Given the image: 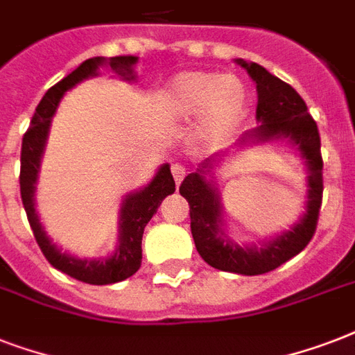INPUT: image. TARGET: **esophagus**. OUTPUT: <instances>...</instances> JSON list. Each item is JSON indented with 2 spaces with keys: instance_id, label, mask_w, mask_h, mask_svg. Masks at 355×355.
<instances>
[{
  "instance_id": "esophagus-1",
  "label": "esophagus",
  "mask_w": 355,
  "mask_h": 355,
  "mask_svg": "<svg viewBox=\"0 0 355 355\" xmlns=\"http://www.w3.org/2000/svg\"><path fill=\"white\" fill-rule=\"evenodd\" d=\"M171 175H173V178H175V184L178 186V184L184 180V177H186V167H184L182 164H173Z\"/></svg>"
}]
</instances>
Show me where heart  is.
Returning <instances> with one entry per match:
<instances>
[{
  "instance_id": "heart-1",
  "label": "heart",
  "mask_w": 355,
  "mask_h": 355,
  "mask_svg": "<svg viewBox=\"0 0 355 355\" xmlns=\"http://www.w3.org/2000/svg\"><path fill=\"white\" fill-rule=\"evenodd\" d=\"M162 110L173 121H193L200 116V136L223 141L245 119L248 92L241 79L214 71H186L169 80L162 92Z\"/></svg>"
}]
</instances>
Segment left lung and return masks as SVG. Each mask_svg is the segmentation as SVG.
<instances>
[{"instance_id":"8db88e82","label":"left lung","mask_w":355,"mask_h":355,"mask_svg":"<svg viewBox=\"0 0 355 355\" xmlns=\"http://www.w3.org/2000/svg\"><path fill=\"white\" fill-rule=\"evenodd\" d=\"M236 62L247 69L258 90L256 119L261 125L256 130L247 132L245 139H252L254 144L270 141V139H287L297 147L308 166L306 214L291 230L282 232L276 239L265 243L263 247H256V245L239 247L223 230V206L219 193L216 186L206 180V173H210L214 166L211 162L217 160L208 158L199 171L189 173L180 184L178 191L188 200L191 236L200 258L219 270L256 276L278 269L293 256L302 252L311 241L317 230L320 205H322V189H324L322 156H320V136L317 123L309 116L308 107L297 90L269 73L259 64L245 62L241 58H237Z\"/></svg>"}]
</instances>
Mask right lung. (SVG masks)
Listing matches in <instances>:
<instances>
[{
  "mask_svg": "<svg viewBox=\"0 0 355 355\" xmlns=\"http://www.w3.org/2000/svg\"><path fill=\"white\" fill-rule=\"evenodd\" d=\"M107 62L103 57L88 58L73 69L68 77L51 86L42 97L36 107V112L31 119V127L21 139V167H19V193L24 202L25 214L33 228L38 247L44 252L46 259L55 267L62 270L64 275L71 276L75 280L92 284V286H107L116 284L128 276H132L141 265V237H144L145 225L155 216L162 200L175 191L171 169L167 164L158 169L155 178L139 191L127 195L121 205V217H119V245L112 256L103 259H80L71 254L62 252L51 239L46 236L40 225V219L35 210V184L40 171V160L46 147L47 132L51 127V118L55 116L58 103L64 94L71 90L75 85L88 77H96L97 68ZM138 62V57H114L110 58V68L116 69L127 80H134L132 66Z\"/></svg>",
  "mask_w": 355,
  "mask_h": 355,
  "instance_id": "right-lung-1",
  "label": "right lung"
}]
</instances>
